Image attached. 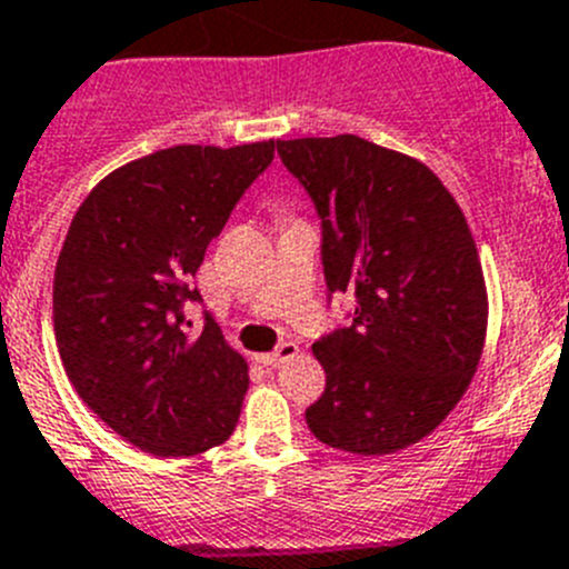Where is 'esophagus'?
<instances>
[{"instance_id": "obj_1", "label": "esophagus", "mask_w": 569, "mask_h": 569, "mask_svg": "<svg viewBox=\"0 0 569 569\" xmlns=\"http://www.w3.org/2000/svg\"><path fill=\"white\" fill-rule=\"evenodd\" d=\"M297 355H300V346H297V342H283V346H278L274 351H269V355H260L258 360L269 368H278L283 366V362L295 360Z\"/></svg>"}]
</instances>
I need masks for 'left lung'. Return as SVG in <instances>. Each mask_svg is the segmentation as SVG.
I'll use <instances>...</instances> for the list:
<instances>
[{"label": "left lung", "mask_w": 569, "mask_h": 569, "mask_svg": "<svg viewBox=\"0 0 569 569\" xmlns=\"http://www.w3.org/2000/svg\"><path fill=\"white\" fill-rule=\"evenodd\" d=\"M322 218L329 291L355 320L311 346L326 391L306 408L322 445L386 457L445 422L473 380L488 289L465 212L422 161L360 136L278 141Z\"/></svg>", "instance_id": "1"}]
</instances>
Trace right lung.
Masks as SVG:
<instances>
[{
  "instance_id": "right-lung-1",
  "label": "right lung",
  "mask_w": 569,
  "mask_h": 569,
  "mask_svg": "<svg viewBox=\"0 0 569 569\" xmlns=\"http://www.w3.org/2000/svg\"><path fill=\"white\" fill-rule=\"evenodd\" d=\"M274 141L178 144L101 178L76 212L53 278L61 366L84 406L152 457L223 445L249 388L247 360L207 317L189 331L183 303Z\"/></svg>"
}]
</instances>
